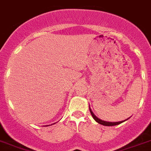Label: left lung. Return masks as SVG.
<instances>
[{
	"mask_svg": "<svg viewBox=\"0 0 151 151\" xmlns=\"http://www.w3.org/2000/svg\"><path fill=\"white\" fill-rule=\"evenodd\" d=\"M89 110H90V113L91 114H92V116H93V119H95L96 121L98 123H99V124H101V125H103V126H116V125H119V124H120V123H122L124 121H120V122H115V123H113V122H106V121H104V120H102V119H99L98 117H96L95 115H94V113L92 112V110H91L90 107H89Z\"/></svg>",
	"mask_w": 151,
	"mask_h": 151,
	"instance_id": "left-lung-1",
	"label": "left lung"
}]
</instances>
